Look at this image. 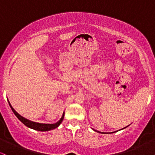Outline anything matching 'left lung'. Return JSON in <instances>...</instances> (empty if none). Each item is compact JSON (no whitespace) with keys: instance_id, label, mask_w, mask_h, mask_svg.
Wrapping results in <instances>:
<instances>
[{"instance_id":"1","label":"left lung","mask_w":155,"mask_h":155,"mask_svg":"<svg viewBox=\"0 0 155 155\" xmlns=\"http://www.w3.org/2000/svg\"><path fill=\"white\" fill-rule=\"evenodd\" d=\"M95 131H97V130H95ZM97 132H98V133H101V132H99V131H97Z\"/></svg>"}]
</instances>
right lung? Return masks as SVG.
I'll list each match as a JSON object with an SVG mask.
<instances>
[{
  "mask_svg": "<svg viewBox=\"0 0 155 155\" xmlns=\"http://www.w3.org/2000/svg\"><path fill=\"white\" fill-rule=\"evenodd\" d=\"M8 104H9V106L11 108H12V111L14 112V114L16 115V117L19 119L21 122H22L25 125H26L27 127H30V128H32L33 130H38V131H48V130H53L54 128H57L58 126L61 124V122H63V118H64V114L63 115V117H61V119L58 121L57 123L54 124H42V123H38V122H32V121H30L27 119L24 118V117L19 115L17 111L12 108V106H11L9 101H8Z\"/></svg>",
  "mask_w": 155,
  "mask_h": 155,
  "instance_id": "1",
  "label": "right lung"
}]
</instances>
